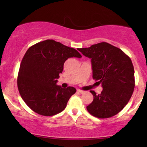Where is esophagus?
I'll return each mask as SVG.
<instances>
[{
    "instance_id": "1",
    "label": "esophagus",
    "mask_w": 147,
    "mask_h": 147,
    "mask_svg": "<svg viewBox=\"0 0 147 147\" xmlns=\"http://www.w3.org/2000/svg\"><path fill=\"white\" fill-rule=\"evenodd\" d=\"M77 92H79V93H84V92H85V91L84 90H80V89H78V90H77Z\"/></svg>"
}]
</instances>
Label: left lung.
I'll return each instance as SVG.
<instances>
[{
    "label": "left lung",
    "mask_w": 147,
    "mask_h": 147,
    "mask_svg": "<svg viewBox=\"0 0 147 147\" xmlns=\"http://www.w3.org/2000/svg\"><path fill=\"white\" fill-rule=\"evenodd\" d=\"M78 50L91 59L92 78L103 87L99 95L90 90L93 101L86 107L88 111L98 118L115 115L128 104L134 90L131 59L121 49L106 42Z\"/></svg>",
    "instance_id": "obj_1"
}]
</instances>
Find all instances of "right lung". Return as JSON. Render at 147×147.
Returning a JSON list of instances; mask_svg holds the SVG:
<instances>
[{
  "label": "right lung",
  "mask_w": 147,
  "mask_h": 147,
  "mask_svg": "<svg viewBox=\"0 0 147 147\" xmlns=\"http://www.w3.org/2000/svg\"><path fill=\"white\" fill-rule=\"evenodd\" d=\"M81 58L75 49L54 40L38 42L25 52L18 74V91L25 104L43 116L63 111L72 95L74 87L62 88L57 85L63 64L68 58Z\"/></svg>",
  "instance_id": "right-lung-1"
}]
</instances>
